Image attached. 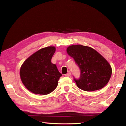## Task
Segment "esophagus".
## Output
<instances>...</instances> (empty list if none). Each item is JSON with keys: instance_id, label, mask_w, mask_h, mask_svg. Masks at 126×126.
<instances>
[{"instance_id": "esophagus-1", "label": "esophagus", "mask_w": 126, "mask_h": 126, "mask_svg": "<svg viewBox=\"0 0 126 126\" xmlns=\"http://www.w3.org/2000/svg\"><path fill=\"white\" fill-rule=\"evenodd\" d=\"M71 73L70 72H68V73L65 74V76H67V77H69V76H71Z\"/></svg>"}]
</instances>
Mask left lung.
Masks as SVG:
<instances>
[{"instance_id": "obj_1", "label": "left lung", "mask_w": 126, "mask_h": 126, "mask_svg": "<svg viewBox=\"0 0 126 126\" xmlns=\"http://www.w3.org/2000/svg\"><path fill=\"white\" fill-rule=\"evenodd\" d=\"M67 52L80 69V78L74 79L79 88L87 92L97 91L108 83L112 73L111 66L96 50L78 44L68 47Z\"/></svg>"}]
</instances>
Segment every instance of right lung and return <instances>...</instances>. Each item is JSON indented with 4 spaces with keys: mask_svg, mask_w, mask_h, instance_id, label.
Returning <instances> with one entry per match:
<instances>
[{
    "mask_svg": "<svg viewBox=\"0 0 126 126\" xmlns=\"http://www.w3.org/2000/svg\"><path fill=\"white\" fill-rule=\"evenodd\" d=\"M55 52V47L40 49L28 57L21 66V80L27 89L33 93L48 94L58 86L62 74L56 65L51 62Z\"/></svg>",
    "mask_w": 126,
    "mask_h": 126,
    "instance_id": "right-lung-1",
    "label": "right lung"
}]
</instances>
